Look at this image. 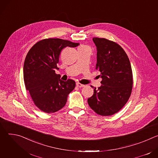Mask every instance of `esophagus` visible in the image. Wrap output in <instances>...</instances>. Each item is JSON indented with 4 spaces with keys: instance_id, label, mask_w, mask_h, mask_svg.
Listing matches in <instances>:
<instances>
[{
    "instance_id": "esophagus-1",
    "label": "esophagus",
    "mask_w": 158,
    "mask_h": 158,
    "mask_svg": "<svg viewBox=\"0 0 158 158\" xmlns=\"http://www.w3.org/2000/svg\"><path fill=\"white\" fill-rule=\"evenodd\" d=\"M76 85H77V87H82L84 86V85H83V84H81V83H79V82H77V83H76Z\"/></svg>"
}]
</instances>
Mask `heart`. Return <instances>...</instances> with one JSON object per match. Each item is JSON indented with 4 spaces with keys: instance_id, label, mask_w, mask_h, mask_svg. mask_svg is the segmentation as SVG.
Returning a JSON list of instances; mask_svg holds the SVG:
<instances>
[{
    "instance_id": "heart-1",
    "label": "heart",
    "mask_w": 158,
    "mask_h": 158,
    "mask_svg": "<svg viewBox=\"0 0 158 158\" xmlns=\"http://www.w3.org/2000/svg\"><path fill=\"white\" fill-rule=\"evenodd\" d=\"M80 48H89L88 46H81Z\"/></svg>"
}]
</instances>
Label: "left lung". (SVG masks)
I'll list each match as a JSON object with an SVG mask.
<instances>
[{
    "label": "left lung",
    "mask_w": 158,
    "mask_h": 158,
    "mask_svg": "<svg viewBox=\"0 0 158 158\" xmlns=\"http://www.w3.org/2000/svg\"><path fill=\"white\" fill-rule=\"evenodd\" d=\"M93 40L97 48L96 69L101 72L102 85L98 89L94 88V94L87 102L101 116L113 115L126 104L132 92L131 63L117 43L104 38L94 37Z\"/></svg>",
    "instance_id": "obj_1"
}]
</instances>
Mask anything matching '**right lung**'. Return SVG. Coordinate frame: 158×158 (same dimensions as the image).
<instances>
[{
  "instance_id": "add662e5",
  "label": "right lung",
  "mask_w": 158,
  "mask_h": 158,
  "mask_svg": "<svg viewBox=\"0 0 158 158\" xmlns=\"http://www.w3.org/2000/svg\"><path fill=\"white\" fill-rule=\"evenodd\" d=\"M79 45L69 40L49 38L37 42L28 52L24 64V83L35 105L41 110L53 113L65 105L76 82L72 79L62 81L55 70L58 69L57 64L61 51Z\"/></svg>"
}]
</instances>
